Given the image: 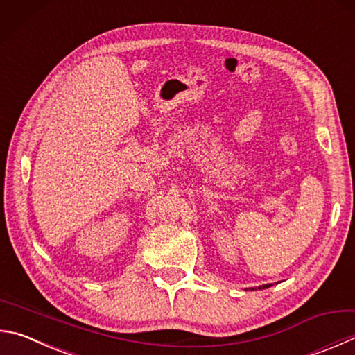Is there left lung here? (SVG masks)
Masks as SVG:
<instances>
[{
    "label": "left lung",
    "instance_id": "1",
    "mask_svg": "<svg viewBox=\"0 0 355 355\" xmlns=\"http://www.w3.org/2000/svg\"><path fill=\"white\" fill-rule=\"evenodd\" d=\"M273 284H262V286H259V287H251V290H257V288H259V290H262V288H268V287H272Z\"/></svg>",
    "mask_w": 355,
    "mask_h": 355
}]
</instances>
